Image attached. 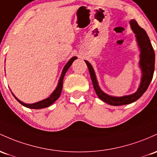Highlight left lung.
<instances>
[{
  "mask_svg": "<svg viewBox=\"0 0 157 157\" xmlns=\"http://www.w3.org/2000/svg\"><path fill=\"white\" fill-rule=\"evenodd\" d=\"M130 25L132 32L135 34L137 45L140 51L139 66L140 68L141 72H142V77H141V81L136 92L128 94V95L121 96V97L112 96L103 92L102 89L99 86L95 72H94L92 65L86 60H85L88 68H89L93 86H94V91H95L98 98L101 101H104L105 103L112 105V106H121V105L130 104L134 101H137L146 92L151 80H152L153 76H154L155 53L148 36L144 29L139 27L136 20H130Z\"/></svg>",
  "mask_w": 157,
  "mask_h": 157,
  "instance_id": "obj_1",
  "label": "left lung"
}]
</instances>
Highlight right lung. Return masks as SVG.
I'll list each match as a JSON object with an SVG mask.
<instances>
[{
  "label": "right lung",
  "mask_w": 157,
  "mask_h": 157,
  "mask_svg": "<svg viewBox=\"0 0 157 157\" xmlns=\"http://www.w3.org/2000/svg\"><path fill=\"white\" fill-rule=\"evenodd\" d=\"M76 59H77V56H73V57L71 58V59L68 60V63L65 64L64 68H63V71H62V73H61V75H60V77L59 79V82H58V84H57V86H56V89H55L54 91L51 93V95H50L48 98H45V99L42 100V101H38V102L34 103V104H26V103L22 102V101H20L18 98H17L16 97H15V94L12 92L11 90H10L11 91L12 94H13V95L14 96V98H15V99H16L21 104L23 105L24 106H25V107L30 108V109H43V108L48 107V106H50L51 105H52L53 103H54L55 101H56V100L59 98L60 94H61V92H62V89H63V79H64L65 73H66L67 71H68V68H70V66L71 65L72 63H73V62L75 61Z\"/></svg>",
  "instance_id": "right-lung-1"
}]
</instances>
